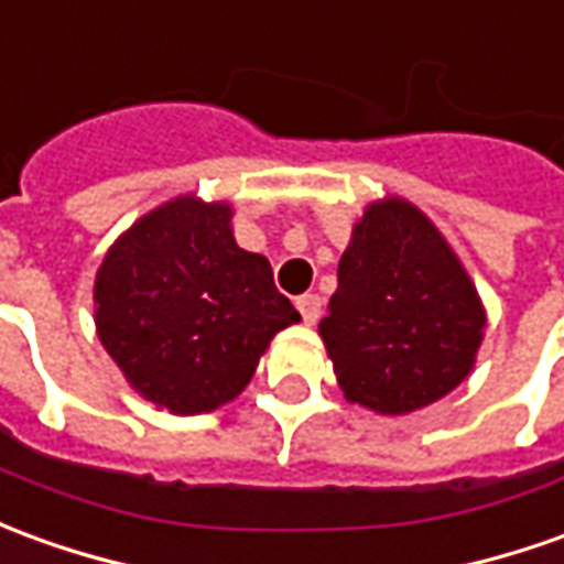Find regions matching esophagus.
I'll list each match as a JSON object with an SVG mask.
<instances>
[{
  "label": "esophagus",
  "mask_w": 564,
  "mask_h": 564,
  "mask_svg": "<svg viewBox=\"0 0 564 564\" xmlns=\"http://www.w3.org/2000/svg\"><path fill=\"white\" fill-rule=\"evenodd\" d=\"M321 295L314 293H305L295 299V308H299V314H302V321L305 323H317L321 321Z\"/></svg>",
  "instance_id": "1"
}]
</instances>
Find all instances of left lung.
I'll list each match as a JSON object with an SVG mask.
<instances>
[{
  "mask_svg": "<svg viewBox=\"0 0 564 564\" xmlns=\"http://www.w3.org/2000/svg\"><path fill=\"white\" fill-rule=\"evenodd\" d=\"M486 308L440 228L403 198L366 207L338 262L321 338L350 403L405 415L455 391Z\"/></svg>",
  "mask_w": 564,
  "mask_h": 564,
  "instance_id": "obj_1",
  "label": "left lung"
}]
</instances>
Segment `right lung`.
<instances>
[{"mask_svg":"<svg viewBox=\"0 0 564 564\" xmlns=\"http://www.w3.org/2000/svg\"><path fill=\"white\" fill-rule=\"evenodd\" d=\"M97 336L133 391L173 415L214 412L250 384L274 333L299 323L231 207L183 195L137 219L94 281Z\"/></svg>","mask_w":564,"mask_h":564,"instance_id":"1","label":"right lung"}]
</instances>
